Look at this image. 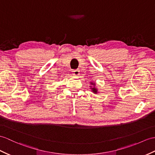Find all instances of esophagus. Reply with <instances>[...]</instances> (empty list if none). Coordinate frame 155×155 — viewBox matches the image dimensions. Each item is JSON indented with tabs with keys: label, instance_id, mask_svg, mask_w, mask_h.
Returning a JSON list of instances; mask_svg holds the SVG:
<instances>
[{
	"label": "esophagus",
	"instance_id": "34e87169",
	"mask_svg": "<svg viewBox=\"0 0 155 155\" xmlns=\"http://www.w3.org/2000/svg\"><path fill=\"white\" fill-rule=\"evenodd\" d=\"M79 74H80V71L77 69V70H74L73 71V74L74 76H78Z\"/></svg>",
	"mask_w": 155,
	"mask_h": 155
}]
</instances>
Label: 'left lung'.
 <instances>
[{
  "label": "left lung",
  "mask_w": 155,
  "mask_h": 155,
  "mask_svg": "<svg viewBox=\"0 0 155 155\" xmlns=\"http://www.w3.org/2000/svg\"><path fill=\"white\" fill-rule=\"evenodd\" d=\"M92 85H94V86H95V83H93V82H91V83ZM91 89H92V91L94 92V93H95V94H96V93H98V91H97V88H95V87H92V88H91Z\"/></svg>",
  "instance_id": "1"
}]
</instances>
